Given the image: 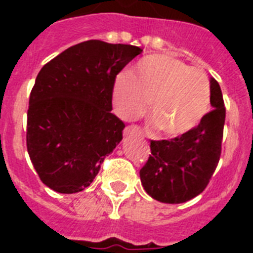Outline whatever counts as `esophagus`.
Returning <instances> with one entry per match:
<instances>
[{
  "mask_svg": "<svg viewBox=\"0 0 253 253\" xmlns=\"http://www.w3.org/2000/svg\"><path fill=\"white\" fill-rule=\"evenodd\" d=\"M123 134H125V136H131V135H138V136H140V135H143V131L138 126L131 125V126H127L125 128Z\"/></svg>",
  "mask_w": 253,
  "mask_h": 253,
  "instance_id": "obj_1",
  "label": "esophagus"
}]
</instances>
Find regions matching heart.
Listing matches in <instances>:
<instances>
[{
  "instance_id": "1",
  "label": "heart",
  "mask_w": 253,
  "mask_h": 253,
  "mask_svg": "<svg viewBox=\"0 0 253 253\" xmlns=\"http://www.w3.org/2000/svg\"><path fill=\"white\" fill-rule=\"evenodd\" d=\"M119 114L131 119L142 115L151 102V118L159 131L180 135L192 130L208 113V75L172 55H152L139 61L130 75H122L114 87Z\"/></svg>"
}]
</instances>
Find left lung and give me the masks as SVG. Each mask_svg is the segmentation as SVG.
<instances>
[{"mask_svg": "<svg viewBox=\"0 0 253 253\" xmlns=\"http://www.w3.org/2000/svg\"><path fill=\"white\" fill-rule=\"evenodd\" d=\"M214 107L198 126L170 140H151V155L140 169L144 190L163 204H182L208 186L219 163L226 107L216 80H210Z\"/></svg>", "mask_w": 253, "mask_h": 253, "instance_id": "1", "label": "left lung"}]
</instances>
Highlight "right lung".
<instances>
[{
  "mask_svg": "<svg viewBox=\"0 0 253 253\" xmlns=\"http://www.w3.org/2000/svg\"><path fill=\"white\" fill-rule=\"evenodd\" d=\"M143 49L86 41L41 69L30 93L26 144L42 182L57 193L84 190L122 140L111 113L115 77Z\"/></svg>",
  "mask_w": 253,
  "mask_h": 253,
  "instance_id": "add662e5",
  "label": "right lung"
}]
</instances>
